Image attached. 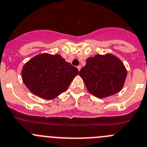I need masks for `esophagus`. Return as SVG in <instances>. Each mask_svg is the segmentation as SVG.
Returning a JSON list of instances; mask_svg holds the SVG:
<instances>
[{
    "label": "esophagus",
    "instance_id": "1",
    "mask_svg": "<svg viewBox=\"0 0 147 147\" xmlns=\"http://www.w3.org/2000/svg\"><path fill=\"white\" fill-rule=\"evenodd\" d=\"M77 68H78V71H80V69H81V66H80V65L78 66V67H77Z\"/></svg>",
    "mask_w": 147,
    "mask_h": 147
}]
</instances>
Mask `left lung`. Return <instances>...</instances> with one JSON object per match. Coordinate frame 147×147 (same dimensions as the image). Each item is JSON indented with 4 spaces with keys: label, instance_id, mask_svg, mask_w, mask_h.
<instances>
[{
    "label": "left lung",
    "instance_id": "8db88e82",
    "mask_svg": "<svg viewBox=\"0 0 147 147\" xmlns=\"http://www.w3.org/2000/svg\"><path fill=\"white\" fill-rule=\"evenodd\" d=\"M79 74L88 92L102 99L122 89L127 72L123 62L108 53L88 58L86 64L81 68Z\"/></svg>",
    "mask_w": 147,
    "mask_h": 147
}]
</instances>
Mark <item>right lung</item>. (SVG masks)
Wrapping results in <instances>:
<instances>
[{
    "label": "right lung",
    "instance_id": "add662e5",
    "mask_svg": "<svg viewBox=\"0 0 147 147\" xmlns=\"http://www.w3.org/2000/svg\"><path fill=\"white\" fill-rule=\"evenodd\" d=\"M22 82L32 94L52 100L66 92L78 75V69L59 54L41 53L31 58L22 69Z\"/></svg>",
    "mask_w": 147,
    "mask_h": 147
}]
</instances>
